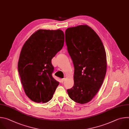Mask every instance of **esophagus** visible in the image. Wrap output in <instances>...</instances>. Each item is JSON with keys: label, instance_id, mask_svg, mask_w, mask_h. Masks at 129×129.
<instances>
[{"label": "esophagus", "instance_id": "1", "mask_svg": "<svg viewBox=\"0 0 129 129\" xmlns=\"http://www.w3.org/2000/svg\"><path fill=\"white\" fill-rule=\"evenodd\" d=\"M65 80H66V78H64L62 79H61V81H62V82H63Z\"/></svg>", "mask_w": 129, "mask_h": 129}]
</instances>
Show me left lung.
<instances>
[{
	"instance_id": "8db88e82",
	"label": "left lung",
	"mask_w": 129,
	"mask_h": 129,
	"mask_svg": "<svg viewBox=\"0 0 129 129\" xmlns=\"http://www.w3.org/2000/svg\"><path fill=\"white\" fill-rule=\"evenodd\" d=\"M65 38L74 67V86L67 92L74 102L85 104L97 93L105 78V50L98 35L86 25L68 28Z\"/></svg>"
}]
</instances>
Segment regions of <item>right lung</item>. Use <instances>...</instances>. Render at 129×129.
Returning a JSON list of instances; mask_svg holds the SVG:
<instances>
[{
  "label": "right lung",
  "instance_id": "1",
  "mask_svg": "<svg viewBox=\"0 0 129 129\" xmlns=\"http://www.w3.org/2000/svg\"><path fill=\"white\" fill-rule=\"evenodd\" d=\"M63 32L40 29L24 44L18 63L21 83L27 96L37 103H46L52 99L59 85L52 76L51 60L62 48Z\"/></svg>",
  "mask_w": 129,
  "mask_h": 129
}]
</instances>
